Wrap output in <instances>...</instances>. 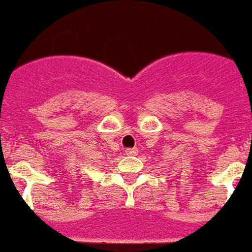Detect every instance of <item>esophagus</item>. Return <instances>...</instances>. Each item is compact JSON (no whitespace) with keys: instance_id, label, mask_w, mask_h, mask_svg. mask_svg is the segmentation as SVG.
Masks as SVG:
<instances>
[{"instance_id":"34e87169","label":"esophagus","mask_w":252,"mask_h":252,"mask_svg":"<svg viewBox=\"0 0 252 252\" xmlns=\"http://www.w3.org/2000/svg\"><path fill=\"white\" fill-rule=\"evenodd\" d=\"M138 154V150L136 149H126V156H136Z\"/></svg>"}]
</instances>
